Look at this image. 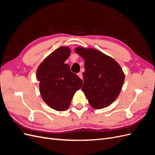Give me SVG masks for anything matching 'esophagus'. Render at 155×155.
<instances>
[{
	"label": "esophagus",
	"mask_w": 155,
	"mask_h": 155,
	"mask_svg": "<svg viewBox=\"0 0 155 155\" xmlns=\"http://www.w3.org/2000/svg\"><path fill=\"white\" fill-rule=\"evenodd\" d=\"M78 76L81 79H83V75H82V73L81 72H79L78 74Z\"/></svg>",
	"instance_id": "obj_1"
}]
</instances>
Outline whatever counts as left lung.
I'll use <instances>...</instances> for the list:
<instances>
[{
	"mask_svg": "<svg viewBox=\"0 0 155 155\" xmlns=\"http://www.w3.org/2000/svg\"><path fill=\"white\" fill-rule=\"evenodd\" d=\"M75 51L85 60L81 91L89 104L96 109L110 105L118 97L125 80L120 65L96 49L78 46Z\"/></svg>",
	"mask_w": 155,
	"mask_h": 155,
	"instance_id": "8db88e82",
	"label": "left lung"
}]
</instances>
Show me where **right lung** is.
Instances as JSON below:
<instances>
[{
  "label": "right lung",
  "instance_id": "1",
  "mask_svg": "<svg viewBox=\"0 0 155 155\" xmlns=\"http://www.w3.org/2000/svg\"><path fill=\"white\" fill-rule=\"evenodd\" d=\"M71 50L61 46L47 56L37 70L40 94L43 101L51 109L63 111L69 107L76 92L83 85L82 79L72 73L64 63Z\"/></svg>",
  "mask_w": 155,
  "mask_h": 155
}]
</instances>
